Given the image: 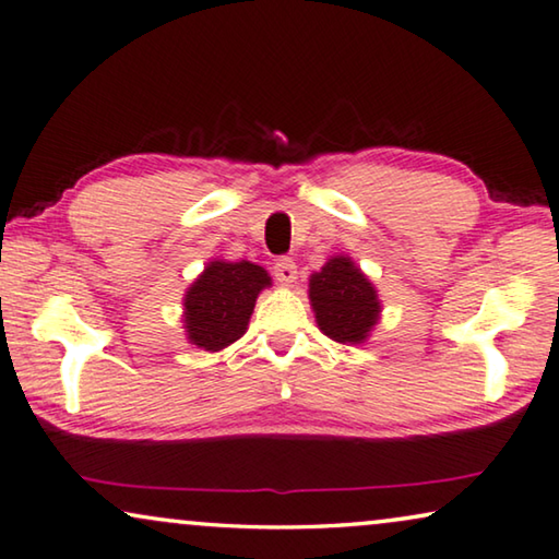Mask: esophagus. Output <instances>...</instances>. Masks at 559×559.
I'll list each match as a JSON object with an SVG mask.
<instances>
[{"instance_id": "1", "label": "esophagus", "mask_w": 559, "mask_h": 559, "mask_svg": "<svg viewBox=\"0 0 559 559\" xmlns=\"http://www.w3.org/2000/svg\"><path fill=\"white\" fill-rule=\"evenodd\" d=\"M274 280L280 282L282 287H292L297 282V264L292 260H277L274 262Z\"/></svg>"}]
</instances>
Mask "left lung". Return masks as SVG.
<instances>
[{
    "mask_svg": "<svg viewBox=\"0 0 559 559\" xmlns=\"http://www.w3.org/2000/svg\"><path fill=\"white\" fill-rule=\"evenodd\" d=\"M309 305L322 334L340 345H365L382 314V299L349 254H334L309 277Z\"/></svg>",
    "mask_w": 559,
    "mask_h": 559,
    "instance_id": "1",
    "label": "left lung"
}]
</instances>
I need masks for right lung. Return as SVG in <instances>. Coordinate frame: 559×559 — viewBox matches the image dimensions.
I'll list each match as a JSON object with an SVG mask.
<instances>
[{"label":"right lung","mask_w":559,"mask_h":559,"mask_svg":"<svg viewBox=\"0 0 559 559\" xmlns=\"http://www.w3.org/2000/svg\"><path fill=\"white\" fill-rule=\"evenodd\" d=\"M272 287L270 272L254 262L212 257L182 299L187 342L197 349L219 352L250 328L257 297Z\"/></svg>","instance_id":"add662e5"}]
</instances>
